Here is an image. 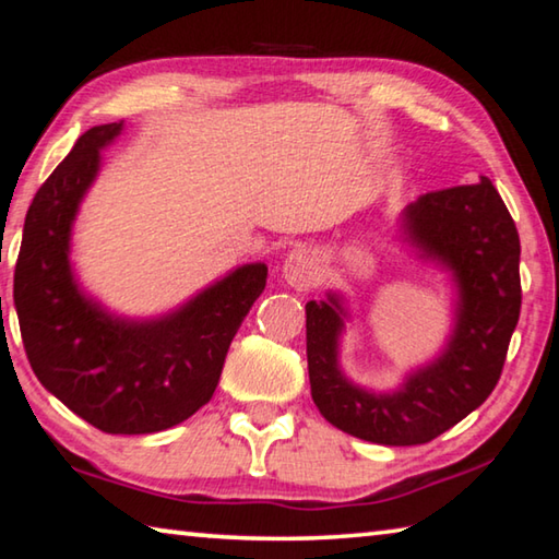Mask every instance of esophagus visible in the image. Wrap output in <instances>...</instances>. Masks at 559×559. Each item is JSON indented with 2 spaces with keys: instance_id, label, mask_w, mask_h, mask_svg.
<instances>
[{
  "instance_id": "obj_1",
  "label": "esophagus",
  "mask_w": 559,
  "mask_h": 559,
  "mask_svg": "<svg viewBox=\"0 0 559 559\" xmlns=\"http://www.w3.org/2000/svg\"><path fill=\"white\" fill-rule=\"evenodd\" d=\"M283 278L296 290L316 288L323 278V261L310 249H293L283 261Z\"/></svg>"
}]
</instances>
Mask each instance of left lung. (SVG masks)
Here are the masks:
<instances>
[{
    "instance_id": "left-lung-1",
    "label": "left lung",
    "mask_w": 559,
    "mask_h": 559,
    "mask_svg": "<svg viewBox=\"0 0 559 559\" xmlns=\"http://www.w3.org/2000/svg\"><path fill=\"white\" fill-rule=\"evenodd\" d=\"M396 239L416 259L449 273L456 290L441 353L390 392L355 384L340 365L347 298L328 290L325 300L306 302L308 374L318 412L333 427L382 447H414L478 409L498 384L520 318V239L488 177L406 204Z\"/></svg>"
}]
</instances>
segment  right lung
Returning a JSON list of instances; mask_svg holds the SVG:
<instances>
[{"mask_svg": "<svg viewBox=\"0 0 559 559\" xmlns=\"http://www.w3.org/2000/svg\"><path fill=\"white\" fill-rule=\"evenodd\" d=\"M126 122L83 132L26 212L14 308L34 374L106 433L177 427L212 400L236 330L266 288V263H243L153 318H128L91 296L71 263L73 224Z\"/></svg>", "mask_w": 559, "mask_h": 559, "instance_id": "1", "label": "right lung"}]
</instances>
